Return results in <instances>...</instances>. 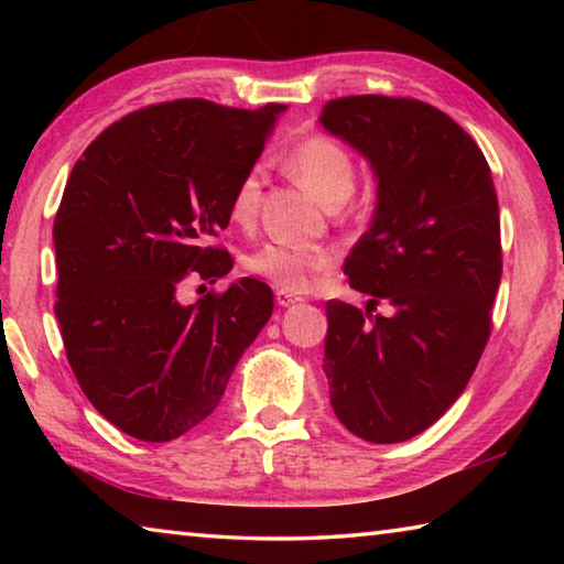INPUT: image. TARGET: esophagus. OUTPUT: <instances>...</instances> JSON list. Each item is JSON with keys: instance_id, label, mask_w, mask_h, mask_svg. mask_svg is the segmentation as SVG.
Returning a JSON list of instances; mask_svg holds the SVG:
<instances>
[{"instance_id": "obj_1", "label": "esophagus", "mask_w": 564, "mask_h": 564, "mask_svg": "<svg viewBox=\"0 0 564 564\" xmlns=\"http://www.w3.org/2000/svg\"><path fill=\"white\" fill-rule=\"evenodd\" d=\"M299 301H301V295L289 293V291H275V303H279V305H293Z\"/></svg>"}]
</instances>
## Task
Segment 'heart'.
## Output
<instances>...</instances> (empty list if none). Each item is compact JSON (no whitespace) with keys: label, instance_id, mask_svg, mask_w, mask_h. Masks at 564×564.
Wrapping results in <instances>:
<instances>
[{"label":"heart","instance_id":"b5f03b06","mask_svg":"<svg viewBox=\"0 0 564 564\" xmlns=\"http://www.w3.org/2000/svg\"><path fill=\"white\" fill-rule=\"evenodd\" d=\"M283 166L301 184L313 191L326 206L346 204L356 188V159L338 139L328 133H308L295 141L283 156ZM263 169L251 166L238 178L228 204L231 221L241 228H251L261 212L263 198ZM336 256L328 248H305L293 243H263L246 253L243 265L248 273L261 275L275 289L301 293L308 289L318 273L333 269Z\"/></svg>","mask_w":564,"mask_h":564}]
</instances>
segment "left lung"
<instances>
[{"mask_svg": "<svg viewBox=\"0 0 564 564\" xmlns=\"http://www.w3.org/2000/svg\"><path fill=\"white\" fill-rule=\"evenodd\" d=\"M321 123L378 178L373 224L343 263L373 301L326 303L330 405L362 441L403 443L455 403L488 346L502 275L498 194L470 133L425 101L340 97ZM380 300L390 317L369 313Z\"/></svg>", "mask_w": 564, "mask_h": 564, "instance_id": "1", "label": "left lung"}]
</instances>
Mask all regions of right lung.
Returning <instances> with one entry per match:
<instances>
[{"label": "right lung", "instance_id": "right-lung-1", "mask_svg": "<svg viewBox=\"0 0 564 564\" xmlns=\"http://www.w3.org/2000/svg\"><path fill=\"white\" fill-rule=\"evenodd\" d=\"M283 109L151 104L104 129L66 181L54 218L66 360L91 405L137 441L169 443L212 415L271 318L273 291L256 279L191 305L176 293L234 269L212 241Z\"/></svg>", "mask_w": 564, "mask_h": 564}]
</instances>
